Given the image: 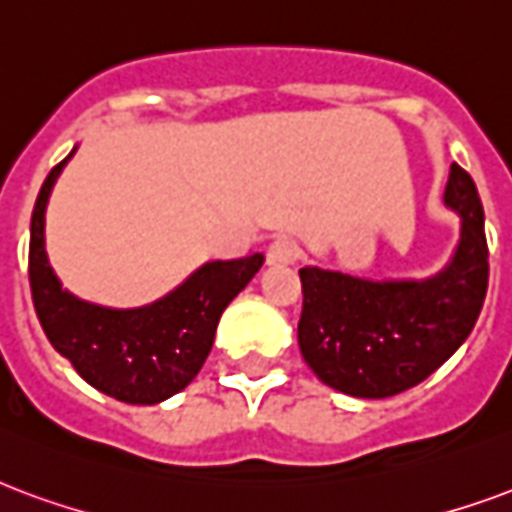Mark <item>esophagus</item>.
Segmentation results:
<instances>
[{
  "instance_id": "esophagus-1",
  "label": "esophagus",
  "mask_w": 512,
  "mask_h": 512,
  "mask_svg": "<svg viewBox=\"0 0 512 512\" xmlns=\"http://www.w3.org/2000/svg\"><path fill=\"white\" fill-rule=\"evenodd\" d=\"M298 255H301V246H298V241H295V238L279 236L271 241V246H268L266 260L271 263V266H290V263L298 260Z\"/></svg>"
}]
</instances>
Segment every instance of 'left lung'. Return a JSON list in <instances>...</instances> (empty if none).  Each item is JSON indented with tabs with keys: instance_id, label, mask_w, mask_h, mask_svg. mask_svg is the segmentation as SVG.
I'll return each mask as SVG.
<instances>
[{
	"instance_id": "8db88e82",
	"label": "left lung",
	"mask_w": 512,
	"mask_h": 512,
	"mask_svg": "<svg viewBox=\"0 0 512 512\" xmlns=\"http://www.w3.org/2000/svg\"><path fill=\"white\" fill-rule=\"evenodd\" d=\"M445 206L461 219L450 263L429 279L372 282L301 268V355L325 385L358 399L415 388L464 344L488 290L483 206L467 170L450 165Z\"/></svg>"
}]
</instances>
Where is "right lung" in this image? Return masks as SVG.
<instances>
[{
  "label": "right lung",
  "instance_id": "right-lung-1",
  "mask_svg": "<svg viewBox=\"0 0 512 512\" xmlns=\"http://www.w3.org/2000/svg\"><path fill=\"white\" fill-rule=\"evenodd\" d=\"M75 149L56 165L37 195L29 236V285L48 342L105 396L157 404L187 388L206 363L227 304L263 266V255L211 260L184 285L138 309L89 304L64 290L45 255V206Z\"/></svg>",
  "mask_w": 512,
  "mask_h": 512
}]
</instances>
